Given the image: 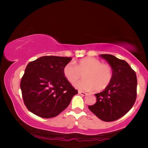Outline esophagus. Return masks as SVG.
Returning <instances> with one entry per match:
<instances>
[{
	"instance_id": "34e87169",
	"label": "esophagus",
	"mask_w": 148,
	"mask_h": 148,
	"mask_svg": "<svg viewBox=\"0 0 148 148\" xmlns=\"http://www.w3.org/2000/svg\"><path fill=\"white\" fill-rule=\"evenodd\" d=\"M78 94H80L81 96H86V95H87V93L84 92H82V91H78Z\"/></svg>"
}]
</instances>
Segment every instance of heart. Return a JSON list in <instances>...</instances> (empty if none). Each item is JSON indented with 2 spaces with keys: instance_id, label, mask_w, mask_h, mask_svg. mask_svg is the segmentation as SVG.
Masks as SVG:
<instances>
[{
  "instance_id": "obj_1",
  "label": "heart",
  "mask_w": 148,
  "mask_h": 148,
  "mask_svg": "<svg viewBox=\"0 0 148 148\" xmlns=\"http://www.w3.org/2000/svg\"><path fill=\"white\" fill-rule=\"evenodd\" d=\"M64 77L73 84L81 77L84 79L75 83V88L86 91L96 90L100 92L106 89L112 79L113 71L110 64L102 63L100 60L93 57H86L78 61L69 62L63 67Z\"/></svg>"
}]
</instances>
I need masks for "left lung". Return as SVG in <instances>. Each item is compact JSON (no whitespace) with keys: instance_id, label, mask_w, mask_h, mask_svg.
<instances>
[{"instance_id":"8db88e82","label":"left lung","mask_w":148,"mask_h":148,"mask_svg":"<svg viewBox=\"0 0 148 148\" xmlns=\"http://www.w3.org/2000/svg\"><path fill=\"white\" fill-rule=\"evenodd\" d=\"M111 66L112 79L102 92L96 94V102L88 108L103 121L110 122L121 118L130 110L137 97V76L124 60L111 54H100Z\"/></svg>"}]
</instances>
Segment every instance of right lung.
Returning a JSON list of instances; mask_svg holds the SVG:
<instances>
[{
  "label": "right lung",
  "mask_w": 148,
  "mask_h": 148,
  "mask_svg": "<svg viewBox=\"0 0 148 148\" xmlns=\"http://www.w3.org/2000/svg\"><path fill=\"white\" fill-rule=\"evenodd\" d=\"M72 58L45 56L28 63L20 87L24 104L42 118L57 116L69 105L77 90L64 77L62 69Z\"/></svg>",
  "instance_id": "right-lung-1"
}]
</instances>
